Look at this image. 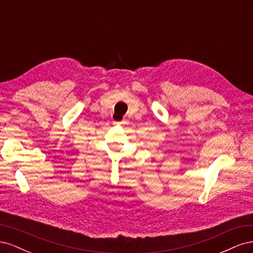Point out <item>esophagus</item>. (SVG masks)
I'll list each match as a JSON object with an SVG mask.
<instances>
[{"label":"esophagus","mask_w":253,"mask_h":253,"mask_svg":"<svg viewBox=\"0 0 253 253\" xmlns=\"http://www.w3.org/2000/svg\"><path fill=\"white\" fill-rule=\"evenodd\" d=\"M125 124H126V120H124V121H120V122L114 121V125H125Z\"/></svg>","instance_id":"34e87169"}]
</instances>
